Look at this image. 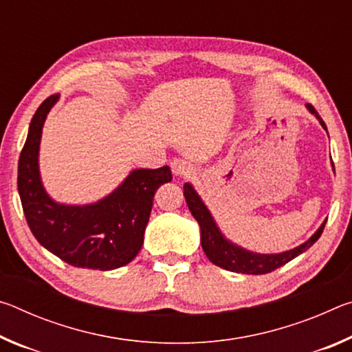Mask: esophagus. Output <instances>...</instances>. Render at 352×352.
<instances>
[{"label":"esophagus","mask_w":352,"mask_h":352,"mask_svg":"<svg viewBox=\"0 0 352 352\" xmlns=\"http://www.w3.org/2000/svg\"><path fill=\"white\" fill-rule=\"evenodd\" d=\"M170 169L174 172V175L178 177H188L192 174V164L184 158H175L170 162Z\"/></svg>","instance_id":"1"}]
</instances>
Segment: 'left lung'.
Returning <instances> with one entry per match:
<instances>
[{"mask_svg":"<svg viewBox=\"0 0 352 352\" xmlns=\"http://www.w3.org/2000/svg\"><path fill=\"white\" fill-rule=\"evenodd\" d=\"M307 110L315 115L318 119L321 127H323L326 132V124L323 119L320 118L317 110L314 109L311 104H306ZM333 168V163H332ZM336 172V170H333ZM184 199H186V204L190 214H192L194 219L197 220L200 225V242L201 248H204L205 254L208 256L214 265L222 267L225 270L236 272V273H245V275H265V273H270L273 270L279 269L284 264H287L289 261L295 259L296 256L305 253L306 250L311 248L315 242L318 241L324 230L326 220L320 225V228L315 231V233L309 237V239L292 250L283 253H273V254H261V253H253L250 250L242 248L241 245H236L234 242L226 239L222 231L219 230L216 220L212 219L210 210H208L204 200L200 199V195L195 192L190 183H184Z\"/></svg>","mask_w":352,"mask_h":352,"instance_id":"left-lung-1","label":"left lung"}]
</instances>
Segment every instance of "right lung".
Wrapping results in <instances>:
<instances>
[{
  "label": "right lung",
  "mask_w": 352,
  "mask_h": 352,
  "mask_svg": "<svg viewBox=\"0 0 352 352\" xmlns=\"http://www.w3.org/2000/svg\"><path fill=\"white\" fill-rule=\"evenodd\" d=\"M60 94L45 99L29 124L19 160V194L35 239L69 265L113 270L129 264L144 242L153 195L172 180L169 166L135 169L107 197L90 205L57 204L38 169L43 124Z\"/></svg>",
  "instance_id": "right-lung-1"
}]
</instances>
